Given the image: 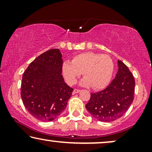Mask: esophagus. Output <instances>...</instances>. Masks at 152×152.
<instances>
[{
	"mask_svg": "<svg viewBox=\"0 0 152 152\" xmlns=\"http://www.w3.org/2000/svg\"><path fill=\"white\" fill-rule=\"evenodd\" d=\"M79 92H80V90H79V89H74L73 91V93H78Z\"/></svg>",
	"mask_w": 152,
	"mask_h": 152,
	"instance_id": "obj_1",
	"label": "esophagus"
}]
</instances>
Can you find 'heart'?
<instances>
[{"instance_id": "1", "label": "heart", "mask_w": 152, "mask_h": 152, "mask_svg": "<svg viewBox=\"0 0 152 152\" xmlns=\"http://www.w3.org/2000/svg\"><path fill=\"white\" fill-rule=\"evenodd\" d=\"M113 68V61L109 55L87 52L75 56L72 62H64L62 72L69 85L75 84L83 72L85 77L81 80V86L99 89L109 82Z\"/></svg>"}]
</instances>
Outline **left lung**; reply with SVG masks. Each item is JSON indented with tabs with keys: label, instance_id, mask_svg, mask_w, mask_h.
Instances as JSON below:
<instances>
[{
	"label": "left lung",
	"instance_id": "obj_1",
	"mask_svg": "<svg viewBox=\"0 0 152 152\" xmlns=\"http://www.w3.org/2000/svg\"><path fill=\"white\" fill-rule=\"evenodd\" d=\"M115 77L103 91L91 93L86 108L91 115L101 122H109L122 117L134 101L135 80L127 66L118 61Z\"/></svg>",
	"mask_w": 152,
	"mask_h": 152
}]
</instances>
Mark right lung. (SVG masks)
<instances>
[{"instance_id":"right-lung-1","label":"right lung","mask_w":152,"mask_h":152,"mask_svg":"<svg viewBox=\"0 0 152 152\" xmlns=\"http://www.w3.org/2000/svg\"><path fill=\"white\" fill-rule=\"evenodd\" d=\"M62 55L59 49L49 50L31 63L21 82L23 102L33 117L53 121L66 109L73 88L62 76Z\"/></svg>"}]
</instances>
